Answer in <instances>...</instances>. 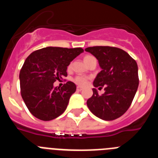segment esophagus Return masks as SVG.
<instances>
[{
	"label": "esophagus",
	"instance_id": "34e87169",
	"mask_svg": "<svg viewBox=\"0 0 158 158\" xmlns=\"http://www.w3.org/2000/svg\"><path fill=\"white\" fill-rule=\"evenodd\" d=\"M77 91H81L82 88L81 87H77Z\"/></svg>",
	"mask_w": 158,
	"mask_h": 158
}]
</instances>
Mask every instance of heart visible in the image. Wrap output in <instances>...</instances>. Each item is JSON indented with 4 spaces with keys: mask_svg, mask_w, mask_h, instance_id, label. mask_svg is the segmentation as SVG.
Here are the masks:
<instances>
[{
    "mask_svg": "<svg viewBox=\"0 0 158 158\" xmlns=\"http://www.w3.org/2000/svg\"><path fill=\"white\" fill-rule=\"evenodd\" d=\"M92 58H93V57L91 56V55H86V56H85V58H84V62L86 63V62H87L88 61ZM88 79H89V78H88L86 76L78 75V76H77L76 77L74 78V81L77 85H78L84 86V85H85L86 84H87Z\"/></svg>",
    "mask_w": 158,
    "mask_h": 158,
    "instance_id": "obj_1",
    "label": "heart"
}]
</instances>
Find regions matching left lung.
<instances>
[{
  "label": "left lung",
  "mask_w": 158,
  "mask_h": 158,
  "mask_svg": "<svg viewBox=\"0 0 158 158\" xmlns=\"http://www.w3.org/2000/svg\"><path fill=\"white\" fill-rule=\"evenodd\" d=\"M98 60L101 71L93 81L94 87L102 89L99 95L96 89L87 100V106L96 117L110 121L122 116L127 111L139 87L138 65L123 50L113 47H88Z\"/></svg>",
  "instance_id": "1"
}]
</instances>
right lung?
Masks as SVG:
<instances>
[{
    "mask_svg": "<svg viewBox=\"0 0 158 158\" xmlns=\"http://www.w3.org/2000/svg\"><path fill=\"white\" fill-rule=\"evenodd\" d=\"M84 50L47 47L32 52L26 58L19 72L20 93L32 115L39 119L50 121L66 109L76 85L68 81L62 87L54 83L67 76V66Z\"/></svg>",
    "mask_w": 158,
    "mask_h": 158,
    "instance_id": "add662e5",
    "label": "right lung"
}]
</instances>
